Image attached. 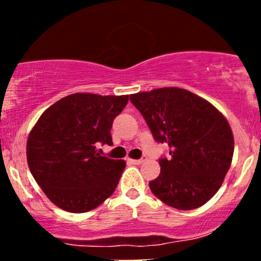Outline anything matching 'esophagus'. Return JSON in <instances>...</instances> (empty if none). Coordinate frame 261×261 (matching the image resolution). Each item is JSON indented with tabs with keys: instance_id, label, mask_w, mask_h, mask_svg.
<instances>
[{
	"instance_id": "34e87169",
	"label": "esophagus",
	"mask_w": 261,
	"mask_h": 261,
	"mask_svg": "<svg viewBox=\"0 0 261 261\" xmlns=\"http://www.w3.org/2000/svg\"><path fill=\"white\" fill-rule=\"evenodd\" d=\"M145 160H146V158H141V159H130V162L133 163V164L139 165V164H143V163L145 162Z\"/></svg>"
}]
</instances>
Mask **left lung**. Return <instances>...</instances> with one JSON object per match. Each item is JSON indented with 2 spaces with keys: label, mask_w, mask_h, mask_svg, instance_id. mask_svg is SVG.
<instances>
[{
  "label": "left lung",
  "mask_w": 261,
  "mask_h": 261,
  "mask_svg": "<svg viewBox=\"0 0 261 261\" xmlns=\"http://www.w3.org/2000/svg\"><path fill=\"white\" fill-rule=\"evenodd\" d=\"M158 143L169 146L159 159L152 193L174 208L194 210L217 193L230 169L233 135L226 117L202 97L177 87L130 94Z\"/></svg>",
  "instance_id": "1"
}]
</instances>
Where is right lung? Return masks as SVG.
<instances>
[{
	"label": "right lung",
	"instance_id": "1",
	"mask_svg": "<svg viewBox=\"0 0 261 261\" xmlns=\"http://www.w3.org/2000/svg\"><path fill=\"white\" fill-rule=\"evenodd\" d=\"M128 96L73 93L43 112L30 131L26 158L34 179L59 208L83 213L115 192L125 160L101 156L99 144L112 145L115 117Z\"/></svg>",
	"mask_w": 261,
	"mask_h": 261
}]
</instances>
